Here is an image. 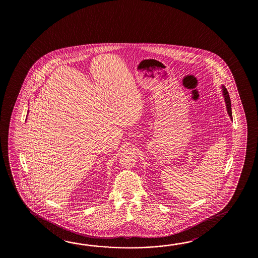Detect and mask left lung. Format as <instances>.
I'll list each match as a JSON object with an SVG mask.
<instances>
[{"label":"left lung","instance_id":"left-lung-1","mask_svg":"<svg viewBox=\"0 0 258 258\" xmlns=\"http://www.w3.org/2000/svg\"><path fill=\"white\" fill-rule=\"evenodd\" d=\"M222 90H223V96H224L225 102H226V106H227L228 113H229V115H230V119L232 120V113H231V103H230V95L228 93V90L226 89L224 86H222Z\"/></svg>","mask_w":258,"mask_h":258}]
</instances>
